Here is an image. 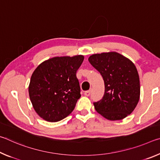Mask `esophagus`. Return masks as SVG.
I'll list each match as a JSON object with an SVG mask.
<instances>
[{"instance_id":"obj_1","label":"esophagus","mask_w":160,"mask_h":160,"mask_svg":"<svg viewBox=\"0 0 160 160\" xmlns=\"http://www.w3.org/2000/svg\"><path fill=\"white\" fill-rule=\"evenodd\" d=\"M85 96H88V97H89L90 95V94H91V90H88V91H85Z\"/></svg>"}]
</instances>
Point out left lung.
Segmentation results:
<instances>
[{
  "label": "left lung",
  "mask_w": 160,
  "mask_h": 160,
  "mask_svg": "<svg viewBox=\"0 0 160 160\" xmlns=\"http://www.w3.org/2000/svg\"><path fill=\"white\" fill-rule=\"evenodd\" d=\"M88 61L100 72L104 94L94 109L108 120H121L132 112L140 99V79L132 61L116 52L93 54Z\"/></svg>",
  "instance_id": "obj_1"
}]
</instances>
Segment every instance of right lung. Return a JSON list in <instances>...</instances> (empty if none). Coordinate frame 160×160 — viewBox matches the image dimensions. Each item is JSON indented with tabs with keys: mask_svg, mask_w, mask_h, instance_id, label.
<instances>
[{
	"mask_svg": "<svg viewBox=\"0 0 160 160\" xmlns=\"http://www.w3.org/2000/svg\"><path fill=\"white\" fill-rule=\"evenodd\" d=\"M82 55L54 57L42 63L32 75L29 95L38 115L49 122L67 117L81 97L76 72Z\"/></svg>",
	"mask_w": 160,
	"mask_h": 160,
	"instance_id": "right-lung-1",
	"label": "right lung"
}]
</instances>
